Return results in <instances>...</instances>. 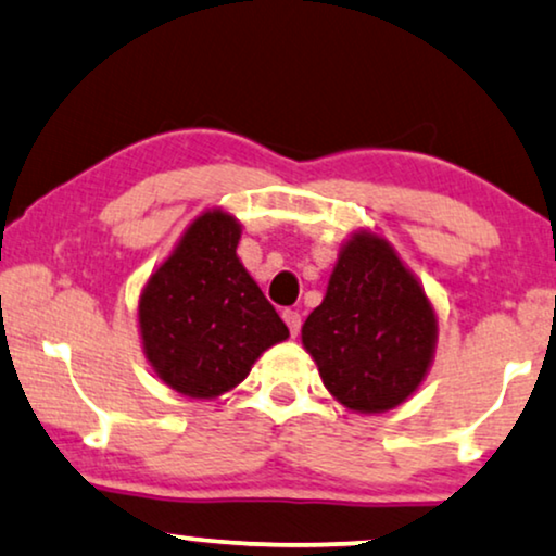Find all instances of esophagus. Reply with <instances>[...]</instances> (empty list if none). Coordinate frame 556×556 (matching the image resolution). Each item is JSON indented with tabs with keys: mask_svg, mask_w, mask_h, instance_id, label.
Segmentation results:
<instances>
[{
	"mask_svg": "<svg viewBox=\"0 0 556 556\" xmlns=\"http://www.w3.org/2000/svg\"><path fill=\"white\" fill-rule=\"evenodd\" d=\"M282 317H285L287 328H290V332H292V338H298V332H300V325H302V315L298 313V309H285Z\"/></svg>",
	"mask_w": 556,
	"mask_h": 556,
	"instance_id": "esophagus-1",
	"label": "esophagus"
}]
</instances>
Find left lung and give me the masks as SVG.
I'll list each match as a JSON object with an SVG mask.
<instances>
[{
    "label": "left lung",
    "instance_id": "obj_1",
    "mask_svg": "<svg viewBox=\"0 0 556 556\" xmlns=\"http://www.w3.org/2000/svg\"><path fill=\"white\" fill-rule=\"evenodd\" d=\"M438 332V313L414 271L383 236L358 228L302 325V345L336 402L355 414H383L427 379Z\"/></svg>",
    "mask_w": 556,
    "mask_h": 556
}]
</instances>
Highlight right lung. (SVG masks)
I'll list each match as a JSON object with an SVG mask.
<instances>
[{"mask_svg":"<svg viewBox=\"0 0 556 556\" xmlns=\"http://www.w3.org/2000/svg\"><path fill=\"white\" fill-rule=\"evenodd\" d=\"M241 224L224 208L190 220L139 294L142 351L185 399H218L290 330L241 264Z\"/></svg>","mask_w":556,"mask_h":556,"instance_id":"1","label":"right lung"}]
</instances>
